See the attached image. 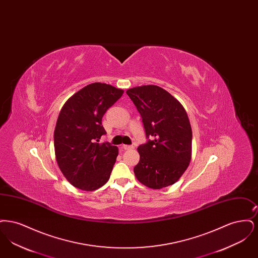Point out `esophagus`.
Returning <instances> with one entry per match:
<instances>
[{
  "label": "esophagus",
  "mask_w": 258,
  "mask_h": 258,
  "mask_svg": "<svg viewBox=\"0 0 258 258\" xmlns=\"http://www.w3.org/2000/svg\"><path fill=\"white\" fill-rule=\"evenodd\" d=\"M123 150H132L134 149V146H130V145H122Z\"/></svg>",
  "instance_id": "1"
}]
</instances>
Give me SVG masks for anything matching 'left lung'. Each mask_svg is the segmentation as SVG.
Returning <instances> with one entry per match:
<instances>
[{"label": "left lung", "instance_id": "8db88e82", "mask_svg": "<svg viewBox=\"0 0 258 258\" xmlns=\"http://www.w3.org/2000/svg\"><path fill=\"white\" fill-rule=\"evenodd\" d=\"M139 111L148 137L137 151L136 179L154 189L175 184L191 160L192 132L182 103L164 89L156 85L135 87L126 91Z\"/></svg>", "mask_w": 258, "mask_h": 258}]
</instances>
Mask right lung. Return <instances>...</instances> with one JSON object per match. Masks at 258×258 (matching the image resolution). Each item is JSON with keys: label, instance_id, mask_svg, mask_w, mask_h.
I'll list each match as a JSON object with an SVG mask.
<instances>
[{"label": "right lung", "instance_id": "right-lung-1", "mask_svg": "<svg viewBox=\"0 0 258 258\" xmlns=\"http://www.w3.org/2000/svg\"><path fill=\"white\" fill-rule=\"evenodd\" d=\"M123 94L109 84L92 83L61 107L54 131L55 157L64 178L79 189H98L110 178L119 150L98 142L106 134L101 124L104 113Z\"/></svg>", "mask_w": 258, "mask_h": 258}]
</instances>
